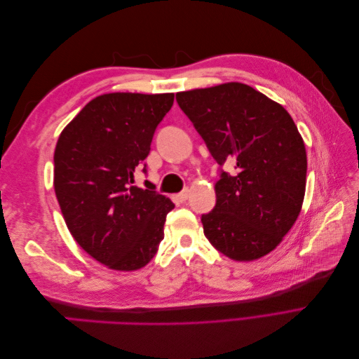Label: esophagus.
<instances>
[{"instance_id": "obj_1", "label": "esophagus", "mask_w": 359, "mask_h": 359, "mask_svg": "<svg viewBox=\"0 0 359 359\" xmlns=\"http://www.w3.org/2000/svg\"><path fill=\"white\" fill-rule=\"evenodd\" d=\"M175 198H177V201H178V202H181V203L186 202V201L189 199V189H184L181 193H178V194H177Z\"/></svg>"}]
</instances>
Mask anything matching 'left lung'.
<instances>
[{"instance_id": "left-lung-1", "label": "left lung", "mask_w": 359, "mask_h": 359, "mask_svg": "<svg viewBox=\"0 0 359 359\" xmlns=\"http://www.w3.org/2000/svg\"><path fill=\"white\" fill-rule=\"evenodd\" d=\"M177 102L212 158L236 170L220 172L215 206L201 217L205 236L240 262L273 252L297 222L306 193V147L292 116L240 82L177 93Z\"/></svg>"}]
</instances>
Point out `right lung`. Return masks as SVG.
<instances>
[{
    "label": "right lung",
    "instance_id": "add662e5",
    "mask_svg": "<svg viewBox=\"0 0 359 359\" xmlns=\"http://www.w3.org/2000/svg\"><path fill=\"white\" fill-rule=\"evenodd\" d=\"M173 94L111 93L95 97L62 130L53 154V187L70 233L86 253L116 271L145 266L165 238L175 208L156 191L133 186L147 165L157 126Z\"/></svg>",
    "mask_w": 359,
    "mask_h": 359
}]
</instances>
